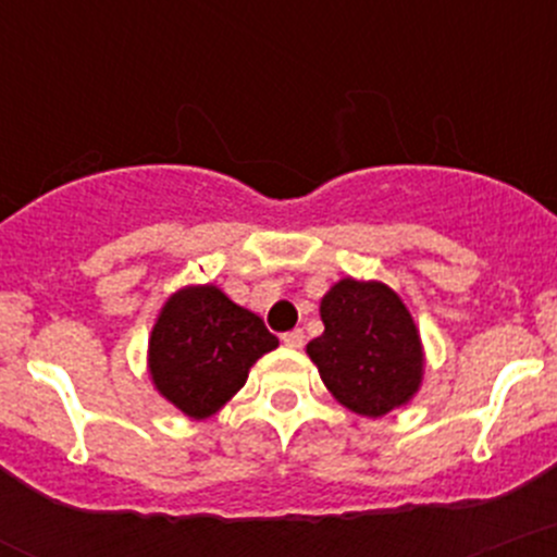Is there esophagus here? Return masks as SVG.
<instances>
[{"label":"esophagus","mask_w":557,"mask_h":557,"mask_svg":"<svg viewBox=\"0 0 557 557\" xmlns=\"http://www.w3.org/2000/svg\"><path fill=\"white\" fill-rule=\"evenodd\" d=\"M281 343H284L286 348H302L306 346V335H302V330H292V332H284V335H281Z\"/></svg>","instance_id":"1"}]
</instances>
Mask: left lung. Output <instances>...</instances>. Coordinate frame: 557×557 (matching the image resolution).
Masks as SVG:
<instances>
[{
    "label": "left lung",
    "instance_id": "8db88e82",
    "mask_svg": "<svg viewBox=\"0 0 557 557\" xmlns=\"http://www.w3.org/2000/svg\"><path fill=\"white\" fill-rule=\"evenodd\" d=\"M324 332L306 346L321 381L346 410L381 418L423 383V343L405 300L383 281H335L319 306Z\"/></svg>",
    "mask_w": 557,
    "mask_h": 557
}]
</instances>
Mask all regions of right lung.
<instances>
[{"label": "right lung", "mask_w": 557, "mask_h": 557, "mask_svg": "<svg viewBox=\"0 0 557 557\" xmlns=\"http://www.w3.org/2000/svg\"><path fill=\"white\" fill-rule=\"evenodd\" d=\"M278 348L262 319L216 284L176 289L160 308L147 346V370L160 397L203 421L244 388L251 364Z\"/></svg>", "instance_id": "right-lung-1"}]
</instances>
